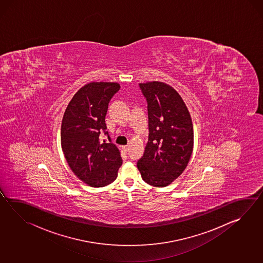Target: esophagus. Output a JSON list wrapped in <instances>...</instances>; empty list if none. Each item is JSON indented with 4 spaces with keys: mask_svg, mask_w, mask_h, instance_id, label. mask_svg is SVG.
<instances>
[{
    "mask_svg": "<svg viewBox=\"0 0 263 263\" xmlns=\"http://www.w3.org/2000/svg\"><path fill=\"white\" fill-rule=\"evenodd\" d=\"M128 145L123 146V150L124 152H127L128 151Z\"/></svg>",
    "mask_w": 263,
    "mask_h": 263,
    "instance_id": "esophagus-1",
    "label": "esophagus"
}]
</instances>
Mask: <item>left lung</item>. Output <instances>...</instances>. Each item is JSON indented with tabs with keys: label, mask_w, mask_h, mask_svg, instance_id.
I'll use <instances>...</instances> for the list:
<instances>
[{
	"label": "left lung",
	"mask_w": 263,
	"mask_h": 263,
	"mask_svg": "<svg viewBox=\"0 0 263 263\" xmlns=\"http://www.w3.org/2000/svg\"><path fill=\"white\" fill-rule=\"evenodd\" d=\"M147 100L149 139L137 166L143 181L170 185L185 171L193 150L191 114L181 96L163 82L140 83Z\"/></svg>",
	"instance_id": "left-lung-1"
}]
</instances>
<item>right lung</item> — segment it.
I'll return each instance as SVG.
<instances>
[{"instance_id":"1","label":"right lung","mask_w":263,"mask_h":263,"mask_svg":"<svg viewBox=\"0 0 263 263\" xmlns=\"http://www.w3.org/2000/svg\"><path fill=\"white\" fill-rule=\"evenodd\" d=\"M116 82H90L76 92L61 123V147L73 174L88 186L105 187L114 181L123 164L121 152L111 142H102L108 103L120 89Z\"/></svg>"}]
</instances>
